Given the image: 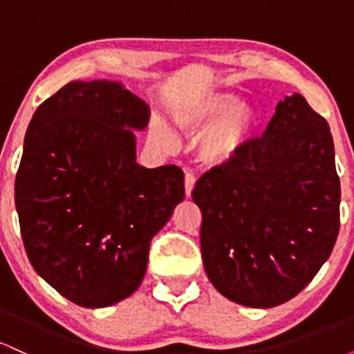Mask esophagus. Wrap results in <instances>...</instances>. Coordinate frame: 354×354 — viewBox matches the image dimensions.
I'll return each mask as SVG.
<instances>
[{"mask_svg": "<svg viewBox=\"0 0 354 354\" xmlns=\"http://www.w3.org/2000/svg\"><path fill=\"white\" fill-rule=\"evenodd\" d=\"M194 183H196V178L194 174L188 171L185 176V191H186V196H191V191L194 188Z\"/></svg>", "mask_w": 354, "mask_h": 354, "instance_id": "1", "label": "esophagus"}]
</instances>
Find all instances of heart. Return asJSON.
<instances>
[{
	"mask_svg": "<svg viewBox=\"0 0 354 354\" xmlns=\"http://www.w3.org/2000/svg\"><path fill=\"white\" fill-rule=\"evenodd\" d=\"M173 123L186 136H200L206 163L221 165L233 160L248 145L258 126V115L250 104L239 103L231 93L211 91L173 106ZM161 145L174 146L176 138L165 123L154 126Z\"/></svg>",
	"mask_w": 354,
	"mask_h": 354,
	"instance_id": "b5f03b06",
	"label": "heart"
}]
</instances>
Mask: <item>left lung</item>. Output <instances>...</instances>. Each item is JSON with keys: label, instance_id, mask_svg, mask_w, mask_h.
Masks as SVG:
<instances>
[{"label": "left lung", "instance_id": "8db88e82", "mask_svg": "<svg viewBox=\"0 0 354 354\" xmlns=\"http://www.w3.org/2000/svg\"><path fill=\"white\" fill-rule=\"evenodd\" d=\"M201 254L213 286L231 301H290L330 258L339 231V178L326 120L295 93L279 101L263 136L205 173Z\"/></svg>", "mask_w": 354, "mask_h": 354}]
</instances>
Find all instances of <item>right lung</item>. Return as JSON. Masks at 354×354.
Instances as JSON below:
<instances>
[{"label":"right lung","mask_w":354,"mask_h":354,"mask_svg":"<svg viewBox=\"0 0 354 354\" xmlns=\"http://www.w3.org/2000/svg\"><path fill=\"white\" fill-rule=\"evenodd\" d=\"M149 108L116 81H71L35 111L16 173L19 228L35 271L84 308L138 290L149 243L185 198L174 165L136 163Z\"/></svg>","instance_id":"obj_1"}]
</instances>
